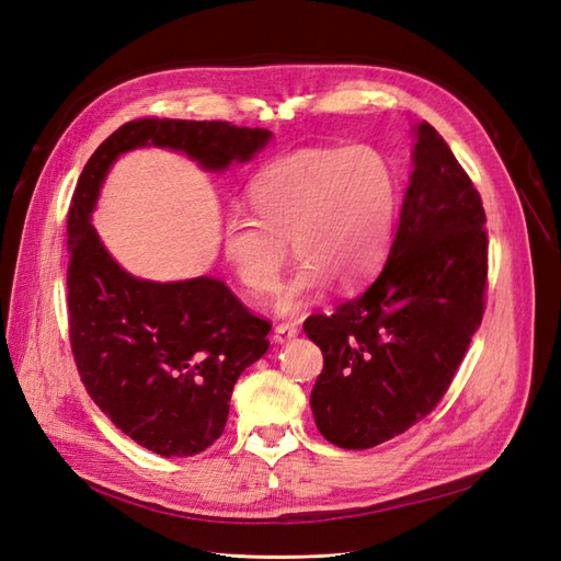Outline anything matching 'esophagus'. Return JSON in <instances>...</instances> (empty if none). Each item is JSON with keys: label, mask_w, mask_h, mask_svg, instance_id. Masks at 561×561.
<instances>
[{"label": "esophagus", "mask_w": 561, "mask_h": 561, "mask_svg": "<svg viewBox=\"0 0 561 561\" xmlns=\"http://www.w3.org/2000/svg\"><path fill=\"white\" fill-rule=\"evenodd\" d=\"M297 325L295 323H278L274 328V340L276 342H290L295 335H297Z\"/></svg>", "instance_id": "34e87169"}]
</instances>
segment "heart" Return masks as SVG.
I'll list each match as a JSON object with an SVG mask.
<instances>
[{"mask_svg":"<svg viewBox=\"0 0 561 561\" xmlns=\"http://www.w3.org/2000/svg\"><path fill=\"white\" fill-rule=\"evenodd\" d=\"M254 217L229 215L221 254L250 295L276 290L290 240L301 266L280 295L285 309L335 280L354 287L385 262L399 203V179L380 148L305 146L283 153L248 186Z\"/></svg>","mask_w":561,"mask_h":561,"instance_id":"obj_1","label":"heart"}]
</instances>
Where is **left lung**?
<instances>
[{
    "mask_svg": "<svg viewBox=\"0 0 561 561\" xmlns=\"http://www.w3.org/2000/svg\"><path fill=\"white\" fill-rule=\"evenodd\" d=\"M415 136V170L380 276L332 313L305 321L323 352L313 420L340 448H373L427 417L486 309L481 195L430 123Z\"/></svg>",
    "mask_w": 561,
    "mask_h": 561,
    "instance_id": "left-lung-1",
    "label": "left lung"
}]
</instances>
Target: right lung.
I'll use <instances>...</instances> for the list:
<instances>
[{
    "mask_svg": "<svg viewBox=\"0 0 561 561\" xmlns=\"http://www.w3.org/2000/svg\"><path fill=\"white\" fill-rule=\"evenodd\" d=\"M271 139L224 119L139 117L89 158L68 209V335L89 397L136 444L186 458L217 442L240 373L268 350L266 318L219 278L139 280L89 224L108 168L139 146L181 150L205 170L248 162Z\"/></svg>",
    "mask_w": 561,
    "mask_h": 561,
    "instance_id": "right-lung-1",
    "label": "right lung"
}]
</instances>
